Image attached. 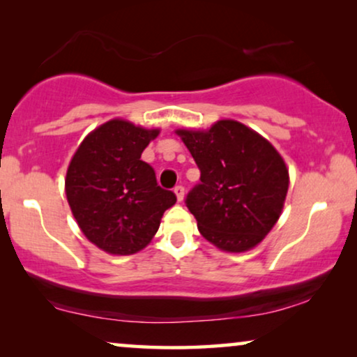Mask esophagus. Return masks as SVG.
Here are the masks:
<instances>
[{
  "mask_svg": "<svg viewBox=\"0 0 357 357\" xmlns=\"http://www.w3.org/2000/svg\"><path fill=\"white\" fill-rule=\"evenodd\" d=\"M174 193H175V197H177L178 202H182L185 197V188L182 187V185H177V187L174 188Z\"/></svg>",
  "mask_w": 357,
  "mask_h": 357,
  "instance_id": "34e87169",
  "label": "esophagus"
}]
</instances>
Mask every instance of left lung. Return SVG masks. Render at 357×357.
<instances>
[{
    "mask_svg": "<svg viewBox=\"0 0 357 357\" xmlns=\"http://www.w3.org/2000/svg\"><path fill=\"white\" fill-rule=\"evenodd\" d=\"M177 135L202 172V182L185 199L198 231L226 252L257 247L280 219L289 187L280 153L236 120H219L206 131L177 130Z\"/></svg>",
    "mask_w": 357,
    "mask_h": 357,
    "instance_id": "8db88e82",
    "label": "left lung"
}]
</instances>
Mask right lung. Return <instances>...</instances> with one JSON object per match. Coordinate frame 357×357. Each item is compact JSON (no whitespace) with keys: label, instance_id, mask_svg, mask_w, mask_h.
Wrapping results in <instances>:
<instances>
[{"label":"right lung","instance_id":"right-lung-1","mask_svg":"<svg viewBox=\"0 0 357 357\" xmlns=\"http://www.w3.org/2000/svg\"><path fill=\"white\" fill-rule=\"evenodd\" d=\"M159 130L110 120L91 131L73 155L65 190L77 226L112 255H131L148 245L165 209L177 202L160 188L141 154Z\"/></svg>","mask_w":357,"mask_h":357}]
</instances>
